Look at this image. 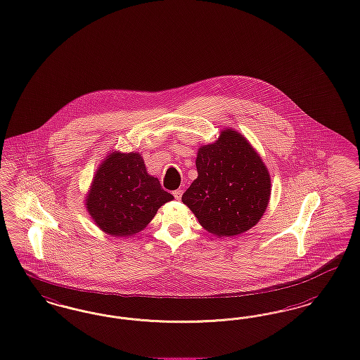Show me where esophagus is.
Masks as SVG:
<instances>
[{
  "label": "esophagus",
  "mask_w": 360,
  "mask_h": 360,
  "mask_svg": "<svg viewBox=\"0 0 360 360\" xmlns=\"http://www.w3.org/2000/svg\"><path fill=\"white\" fill-rule=\"evenodd\" d=\"M182 194H184V190L178 188V190H174L173 195L175 197V200H181L182 198Z\"/></svg>",
  "instance_id": "34e87169"
}]
</instances>
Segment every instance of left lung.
<instances>
[{
    "label": "left lung",
    "instance_id": "left-lung-1",
    "mask_svg": "<svg viewBox=\"0 0 360 360\" xmlns=\"http://www.w3.org/2000/svg\"><path fill=\"white\" fill-rule=\"evenodd\" d=\"M198 176L182 195L203 229L233 237L253 228L271 198V175L256 148L234 129H221L214 143L200 146Z\"/></svg>",
    "mask_w": 360,
    "mask_h": 360
}]
</instances>
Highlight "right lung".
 Masks as SVG:
<instances>
[{
    "instance_id": "add662e5",
    "label": "right lung",
    "mask_w": 360,
    "mask_h": 360,
    "mask_svg": "<svg viewBox=\"0 0 360 360\" xmlns=\"http://www.w3.org/2000/svg\"><path fill=\"white\" fill-rule=\"evenodd\" d=\"M173 200L158 178L147 173L139 153L112 150L96 169L84 203L101 231L129 237L143 231L159 207Z\"/></svg>"
}]
</instances>
